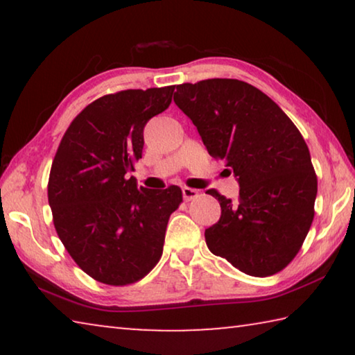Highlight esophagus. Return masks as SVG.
<instances>
[{"label":"esophagus","mask_w":355,"mask_h":355,"mask_svg":"<svg viewBox=\"0 0 355 355\" xmlns=\"http://www.w3.org/2000/svg\"><path fill=\"white\" fill-rule=\"evenodd\" d=\"M199 196V191L197 189H192V188H183V199L186 202H189L192 199H196V197Z\"/></svg>","instance_id":"esophagus-1"}]
</instances>
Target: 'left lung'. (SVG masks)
<instances>
[{
	"label": "left lung",
	"mask_w": 355,
	"mask_h": 355,
	"mask_svg": "<svg viewBox=\"0 0 355 355\" xmlns=\"http://www.w3.org/2000/svg\"><path fill=\"white\" fill-rule=\"evenodd\" d=\"M173 101L239 182L238 202L207 191L220 203V219L205 230L208 249L254 277L282 271L315 216L318 178L302 135L266 94L239 80L178 84Z\"/></svg>",
	"instance_id": "obj_1"
}]
</instances>
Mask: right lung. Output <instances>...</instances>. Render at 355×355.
Instances as JSON below:
<instances>
[{"mask_svg":"<svg viewBox=\"0 0 355 355\" xmlns=\"http://www.w3.org/2000/svg\"><path fill=\"white\" fill-rule=\"evenodd\" d=\"M175 86L128 89L92 101L62 136L48 180V202L64 248L106 285L135 284L163 255L166 227L182 189L137 188L127 178L142 158L144 127L166 111Z\"/></svg>","mask_w":355,"mask_h":355,"instance_id":"right-lung-1","label":"right lung"}]
</instances>
